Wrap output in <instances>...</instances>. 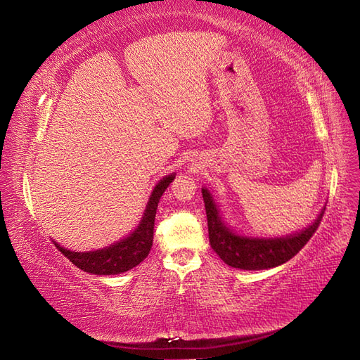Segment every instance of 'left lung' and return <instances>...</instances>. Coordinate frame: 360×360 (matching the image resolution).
Instances as JSON below:
<instances>
[{
  "instance_id": "1",
  "label": "left lung",
  "mask_w": 360,
  "mask_h": 360,
  "mask_svg": "<svg viewBox=\"0 0 360 360\" xmlns=\"http://www.w3.org/2000/svg\"><path fill=\"white\" fill-rule=\"evenodd\" d=\"M205 204L207 225H209V238L214 252L221 257L228 266L242 270H264L278 267L287 263L299 250L308 243L317 230L326 205L315 217L314 222L299 231L279 237H258L246 236L236 231L228 225L212 191L201 188Z\"/></svg>"
}]
</instances>
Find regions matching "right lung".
Segmentation results:
<instances>
[{
    "label": "right lung",
    "instance_id": "obj_1",
    "mask_svg": "<svg viewBox=\"0 0 360 360\" xmlns=\"http://www.w3.org/2000/svg\"><path fill=\"white\" fill-rule=\"evenodd\" d=\"M174 179H176V172H172L169 176H165L158 181L153 192L150 195L139 224L134 231H130L126 237L120 238L118 242L96 250H86V252L70 250L61 246L56 240H53V243H56V246L64 257H68L76 267H79L81 270L86 271V274L120 275L136 267L141 261L147 258L151 245H153V228L158 202Z\"/></svg>",
    "mask_w": 360,
    "mask_h": 360
}]
</instances>
